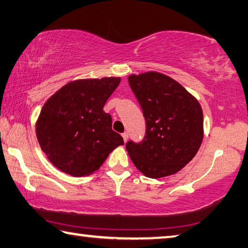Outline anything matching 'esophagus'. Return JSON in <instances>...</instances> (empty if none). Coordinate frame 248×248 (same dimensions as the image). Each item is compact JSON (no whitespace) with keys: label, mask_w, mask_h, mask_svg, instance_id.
Here are the masks:
<instances>
[{"label":"esophagus","mask_w":248,"mask_h":248,"mask_svg":"<svg viewBox=\"0 0 248 248\" xmlns=\"http://www.w3.org/2000/svg\"><path fill=\"white\" fill-rule=\"evenodd\" d=\"M121 136H123V138H124V142H127V140H128V138H129L128 132H124L123 135H121Z\"/></svg>","instance_id":"obj_1"}]
</instances>
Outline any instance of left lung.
<instances>
[{
    "label": "left lung",
    "instance_id": "8db88e82",
    "mask_svg": "<svg viewBox=\"0 0 248 248\" xmlns=\"http://www.w3.org/2000/svg\"><path fill=\"white\" fill-rule=\"evenodd\" d=\"M128 81L145 119L143 140L125 144L133 164L152 179L176 173L201 147V105L182 85L161 73L130 75Z\"/></svg>",
    "mask_w": 248,
    "mask_h": 248
}]
</instances>
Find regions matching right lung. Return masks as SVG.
<instances>
[{"mask_svg": "<svg viewBox=\"0 0 248 248\" xmlns=\"http://www.w3.org/2000/svg\"><path fill=\"white\" fill-rule=\"evenodd\" d=\"M119 77L70 81L43 106L36 136L43 152L55 167L73 176L98 170L109 153L124 144L112 130L104 106L120 84Z\"/></svg>", "mask_w": 248, "mask_h": 248, "instance_id": "1", "label": "right lung"}]
</instances>
